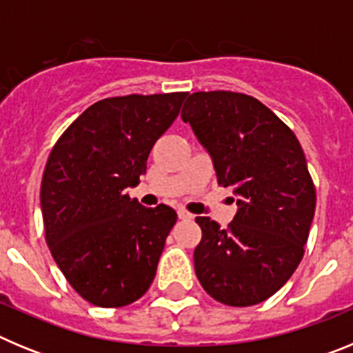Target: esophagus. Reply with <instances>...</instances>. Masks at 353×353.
<instances>
[{
  "instance_id": "1",
  "label": "esophagus",
  "mask_w": 353,
  "mask_h": 353,
  "mask_svg": "<svg viewBox=\"0 0 353 353\" xmlns=\"http://www.w3.org/2000/svg\"><path fill=\"white\" fill-rule=\"evenodd\" d=\"M176 214H179V219H183V221L192 219V215L189 214V212H187V210H183V208H179V212H176Z\"/></svg>"
}]
</instances>
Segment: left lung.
<instances>
[{
	"label": "left lung",
	"instance_id": "obj_1",
	"mask_svg": "<svg viewBox=\"0 0 353 353\" xmlns=\"http://www.w3.org/2000/svg\"><path fill=\"white\" fill-rule=\"evenodd\" d=\"M182 120L239 205L226 230L196 217L203 233L194 249L196 276L223 304H260L292 277L310 236L316 191L301 143L267 105L244 93H192Z\"/></svg>",
	"mask_w": 353,
	"mask_h": 353
}]
</instances>
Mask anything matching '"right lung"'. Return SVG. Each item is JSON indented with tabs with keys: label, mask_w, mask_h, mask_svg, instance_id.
<instances>
[{
	"label": "right lung",
	"mask_w": 353,
	"mask_h": 353,
	"mask_svg": "<svg viewBox=\"0 0 353 353\" xmlns=\"http://www.w3.org/2000/svg\"><path fill=\"white\" fill-rule=\"evenodd\" d=\"M187 93L111 97L90 105L52 146L40 187L46 242L84 301L121 307L157 272L176 223L168 205L130 199L150 150L179 117Z\"/></svg>",
	"instance_id": "right-lung-1"
}]
</instances>
